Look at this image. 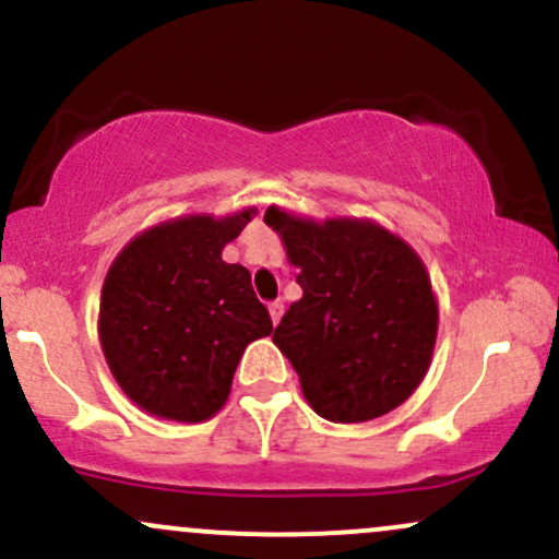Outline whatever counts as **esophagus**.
Returning a JSON list of instances; mask_svg holds the SVG:
<instances>
[{
  "label": "esophagus",
  "mask_w": 559,
  "mask_h": 559,
  "mask_svg": "<svg viewBox=\"0 0 559 559\" xmlns=\"http://www.w3.org/2000/svg\"><path fill=\"white\" fill-rule=\"evenodd\" d=\"M282 311H285V304H282V301H272V304H269V314H272L274 325H277V322H280Z\"/></svg>",
  "instance_id": "34e87169"
}]
</instances>
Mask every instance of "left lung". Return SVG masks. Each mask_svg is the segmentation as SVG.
<instances>
[{
  "mask_svg": "<svg viewBox=\"0 0 559 559\" xmlns=\"http://www.w3.org/2000/svg\"><path fill=\"white\" fill-rule=\"evenodd\" d=\"M298 269L272 341L296 368L317 416L362 424L402 405L431 365L437 309L429 272L405 239L368 218L263 215Z\"/></svg>",
  "mask_w": 559,
  "mask_h": 559,
  "instance_id": "8db88e82",
  "label": "left lung"
}]
</instances>
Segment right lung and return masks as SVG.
Segmentation results:
<instances>
[{"instance_id": "right-lung-1", "label": "right lung", "mask_w": 559, "mask_h": 559, "mask_svg": "<svg viewBox=\"0 0 559 559\" xmlns=\"http://www.w3.org/2000/svg\"><path fill=\"white\" fill-rule=\"evenodd\" d=\"M255 207L165 221L130 239L100 290L98 338L119 389L141 411L200 424L226 405L248 344L272 333L250 272L221 253Z\"/></svg>"}]
</instances>
